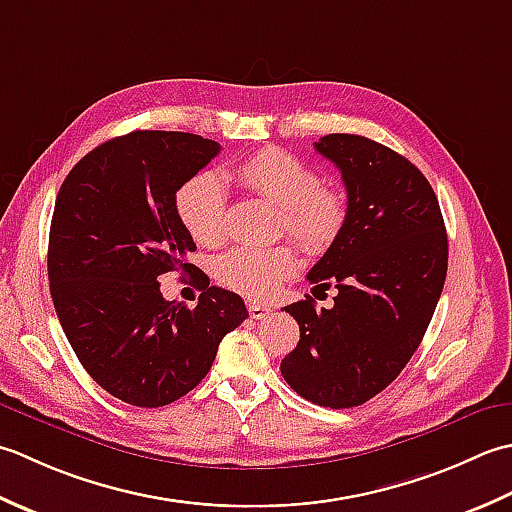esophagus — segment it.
Here are the masks:
<instances>
[{
	"instance_id": "esophagus-1",
	"label": "esophagus",
	"mask_w": 512,
	"mask_h": 512,
	"mask_svg": "<svg viewBox=\"0 0 512 512\" xmlns=\"http://www.w3.org/2000/svg\"><path fill=\"white\" fill-rule=\"evenodd\" d=\"M249 309V316H252L254 320H260V318H265V316H269V307H265V305H256V302H252V305L247 307Z\"/></svg>"
}]
</instances>
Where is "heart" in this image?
Listing matches in <instances>:
<instances>
[{"label": "heart", "instance_id": "b5f03b06", "mask_svg": "<svg viewBox=\"0 0 512 512\" xmlns=\"http://www.w3.org/2000/svg\"><path fill=\"white\" fill-rule=\"evenodd\" d=\"M234 179L249 192L280 207V225L307 254H325L347 225L349 203L336 187L296 154L263 148L234 168ZM176 214L196 243L216 245L227 232V198L210 172L190 176L174 196ZM298 269L291 245H245L216 260V278L247 298H271Z\"/></svg>", "mask_w": 512, "mask_h": 512}]
</instances>
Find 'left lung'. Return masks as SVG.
Listing matches in <instances>:
<instances>
[{
  "label": "left lung",
  "mask_w": 512,
  "mask_h": 512,
  "mask_svg": "<svg viewBox=\"0 0 512 512\" xmlns=\"http://www.w3.org/2000/svg\"><path fill=\"white\" fill-rule=\"evenodd\" d=\"M314 148L342 174L349 216L311 267V285L338 289L331 309L298 300L300 340L280 373L302 398L349 409L398 378L442 296L448 241L426 176L387 145L358 134H327Z\"/></svg>",
  "instance_id": "8db88e82"
}]
</instances>
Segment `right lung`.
<instances>
[{
	"label": "right lung",
	"mask_w": 512,
	"mask_h": 512,
	"mask_svg": "<svg viewBox=\"0 0 512 512\" xmlns=\"http://www.w3.org/2000/svg\"><path fill=\"white\" fill-rule=\"evenodd\" d=\"M218 152L198 134L137 130L88 152L57 194L48 241L57 318L90 378L132 406L190 393L249 316L241 296L187 263L196 245L174 205ZM168 270L195 274L204 294L194 310L162 298Z\"/></svg>",
	"instance_id": "obj_1"
}]
</instances>
